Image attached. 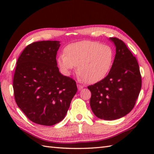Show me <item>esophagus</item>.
Instances as JSON below:
<instances>
[{
  "mask_svg": "<svg viewBox=\"0 0 154 154\" xmlns=\"http://www.w3.org/2000/svg\"><path fill=\"white\" fill-rule=\"evenodd\" d=\"M83 87H84V86L83 85H80V84H78L77 85V88H78V89H79V90H81Z\"/></svg>",
  "mask_w": 154,
  "mask_h": 154,
  "instance_id": "1",
  "label": "esophagus"
}]
</instances>
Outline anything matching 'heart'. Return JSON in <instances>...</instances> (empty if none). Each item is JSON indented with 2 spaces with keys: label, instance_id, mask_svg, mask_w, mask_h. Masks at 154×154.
Wrapping results in <instances>:
<instances>
[{
  "label": "heart",
  "instance_id": "obj_1",
  "mask_svg": "<svg viewBox=\"0 0 154 154\" xmlns=\"http://www.w3.org/2000/svg\"><path fill=\"white\" fill-rule=\"evenodd\" d=\"M65 55L58 57V64L63 73L69 75L77 67L81 80L93 84L103 80L109 73L113 61V51L109 45L83 41L72 44L65 49Z\"/></svg>",
  "mask_w": 154,
  "mask_h": 154
}]
</instances>
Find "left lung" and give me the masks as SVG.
<instances>
[{
	"label": "left lung",
	"instance_id": "8db88e82",
	"mask_svg": "<svg viewBox=\"0 0 154 154\" xmlns=\"http://www.w3.org/2000/svg\"><path fill=\"white\" fill-rule=\"evenodd\" d=\"M116 55L109 74L103 80L88 86L90 105L97 117L106 120L119 119L131 111L142 87V77L136 57L117 38H110Z\"/></svg>",
	"mask_w": 154,
	"mask_h": 154
}]
</instances>
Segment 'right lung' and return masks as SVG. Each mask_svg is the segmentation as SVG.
<instances>
[{
  "mask_svg": "<svg viewBox=\"0 0 154 154\" xmlns=\"http://www.w3.org/2000/svg\"><path fill=\"white\" fill-rule=\"evenodd\" d=\"M60 46L57 41L33 42L16 62L15 101L29 120L40 125L61 122L77 91L75 81L59 71L56 55Z\"/></svg>",
  "mask_w": 154,
  "mask_h": 154,
  "instance_id": "add662e5",
  "label": "right lung"
}]
</instances>
